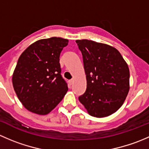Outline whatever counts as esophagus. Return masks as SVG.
I'll return each mask as SVG.
<instances>
[{
  "instance_id": "esophagus-1",
  "label": "esophagus",
  "mask_w": 149,
  "mask_h": 149,
  "mask_svg": "<svg viewBox=\"0 0 149 149\" xmlns=\"http://www.w3.org/2000/svg\"><path fill=\"white\" fill-rule=\"evenodd\" d=\"M68 83H69V84H70V85H72V84H73V79H71V80L69 81Z\"/></svg>"
}]
</instances>
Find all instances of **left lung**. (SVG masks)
I'll return each mask as SVG.
<instances>
[{
    "mask_svg": "<svg viewBox=\"0 0 149 149\" xmlns=\"http://www.w3.org/2000/svg\"><path fill=\"white\" fill-rule=\"evenodd\" d=\"M76 42L83 56L87 81L79 101L91 116H109L119 109L128 94V66L113 47L88 40Z\"/></svg>",
    "mask_w": 149,
    "mask_h": 149,
    "instance_id": "obj_1",
    "label": "left lung"
}]
</instances>
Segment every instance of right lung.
<instances>
[{"label":"right lung","mask_w":149,"mask_h":149,"mask_svg":"<svg viewBox=\"0 0 149 149\" xmlns=\"http://www.w3.org/2000/svg\"><path fill=\"white\" fill-rule=\"evenodd\" d=\"M68 43L61 37L43 39L29 46L19 57L12 82L19 100L30 112L47 115L67 92L60 55Z\"/></svg>","instance_id":"right-lung-1"}]
</instances>
